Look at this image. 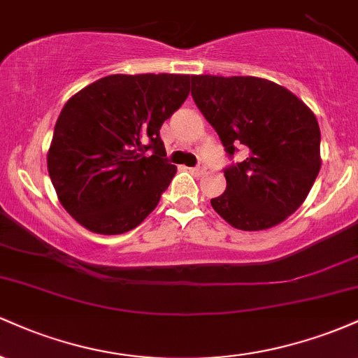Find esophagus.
<instances>
[{
	"instance_id": "34e87169",
	"label": "esophagus",
	"mask_w": 358,
	"mask_h": 358,
	"mask_svg": "<svg viewBox=\"0 0 358 358\" xmlns=\"http://www.w3.org/2000/svg\"><path fill=\"white\" fill-rule=\"evenodd\" d=\"M205 170H207V166H205V163H199V165H196L195 168H190L192 173H195V175H203Z\"/></svg>"
}]
</instances>
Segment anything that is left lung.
<instances>
[{
	"mask_svg": "<svg viewBox=\"0 0 358 358\" xmlns=\"http://www.w3.org/2000/svg\"><path fill=\"white\" fill-rule=\"evenodd\" d=\"M192 97L219 134L229 158H245L224 170L227 188L210 200L213 210L241 231L281 224L318 176L320 126L293 92L259 77L193 76Z\"/></svg>",
	"mask_w": 358,
	"mask_h": 358,
	"instance_id": "left-lung-1",
	"label": "left lung"
}]
</instances>
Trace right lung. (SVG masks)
I'll use <instances>...</instances> for the list:
<instances>
[{
  "label": "right lung",
  "mask_w": 358,
  "mask_h": 358,
  "mask_svg": "<svg viewBox=\"0 0 358 358\" xmlns=\"http://www.w3.org/2000/svg\"><path fill=\"white\" fill-rule=\"evenodd\" d=\"M190 76L102 77L57 119L47 165L60 203L89 231L138 227L176 173L159 127L190 94Z\"/></svg>",
  "instance_id": "add662e5"
}]
</instances>
